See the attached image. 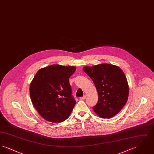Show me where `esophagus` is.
<instances>
[{
    "instance_id": "34e87169",
    "label": "esophagus",
    "mask_w": 154,
    "mask_h": 154,
    "mask_svg": "<svg viewBox=\"0 0 154 154\" xmlns=\"http://www.w3.org/2000/svg\"><path fill=\"white\" fill-rule=\"evenodd\" d=\"M86 97H87L86 96L84 95V96H82V97H80V100H84V99H85Z\"/></svg>"
}]
</instances>
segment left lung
<instances>
[{
  "label": "left lung",
  "mask_w": 154,
  "mask_h": 154,
  "mask_svg": "<svg viewBox=\"0 0 154 154\" xmlns=\"http://www.w3.org/2000/svg\"><path fill=\"white\" fill-rule=\"evenodd\" d=\"M84 72L92 80L99 95L93 110L102 118L114 117L123 109L129 96V85L120 67L109 63L84 66Z\"/></svg>",
  "instance_id": "left-lung-1"
}]
</instances>
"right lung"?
<instances>
[{
  "label": "right lung",
  "instance_id": "right-lung-1",
  "mask_svg": "<svg viewBox=\"0 0 154 154\" xmlns=\"http://www.w3.org/2000/svg\"><path fill=\"white\" fill-rule=\"evenodd\" d=\"M75 66L52 65L38 70L30 84L32 102L39 114L52 123L63 122L70 116L75 100L69 82Z\"/></svg>",
  "mask_w": 154,
  "mask_h": 154
}]
</instances>
